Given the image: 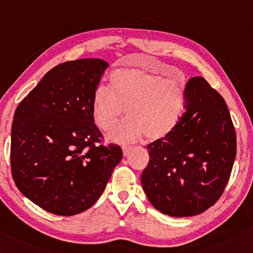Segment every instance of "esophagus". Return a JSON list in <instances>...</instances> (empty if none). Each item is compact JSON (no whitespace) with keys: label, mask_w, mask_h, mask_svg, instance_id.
<instances>
[{"label":"esophagus","mask_w":253,"mask_h":253,"mask_svg":"<svg viewBox=\"0 0 253 253\" xmlns=\"http://www.w3.org/2000/svg\"><path fill=\"white\" fill-rule=\"evenodd\" d=\"M131 150V145H127V144H122V151L123 154L126 156V154L129 153V151Z\"/></svg>","instance_id":"obj_1"}]
</instances>
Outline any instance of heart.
Listing matches in <instances>:
<instances>
[{
  "mask_svg": "<svg viewBox=\"0 0 253 253\" xmlns=\"http://www.w3.org/2000/svg\"><path fill=\"white\" fill-rule=\"evenodd\" d=\"M187 79L165 78L141 68L111 74L110 88L99 85L92 97V114L102 130L110 131L126 109L129 114L113 133L123 142L161 139L173 131L187 108Z\"/></svg>",
  "mask_w": 253,
  "mask_h": 253,
  "instance_id": "1",
  "label": "heart"
}]
</instances>
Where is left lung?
I'll return each instance as SVG.
<instances>
[{
    "instance_id": "1",
    "label": "left lung",
    "mask_w": 253,
    "mask_h": 253,
    "mask_svg": "<svg viewBox=\"0 0 253 253\" xmlns=\"http://www.w3.org/2000/svg\"><path fill=\"white\" fill-rule=\"evenodd\" d=\"M141 183L151 205L175 218L200 214L219 200L237 153L223 97L201 77L187 84V108L175 129L147 145Z\"/></svg>"
}]
</instances>
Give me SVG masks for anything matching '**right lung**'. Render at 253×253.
I'll return each mask as SVG.
<instances>
[{
	"label": "right lung",
	"mask_w": 253,
	"mask_h": 253,
	"mask_svg": "<svg viewBox=\"0 0 253 253\" xmlns=\"http://www.w3.org/2000/svg\"><path fill=\"white\" fill-rule=\"evenodd\" d=\"M108 63L81 59L56 65L17 105L11 171L17 189L43 210L74 215L101 197L122 159L102 143L92 97Z\"/></svg>",
	"instance_id": "1"
}]
</instances>
